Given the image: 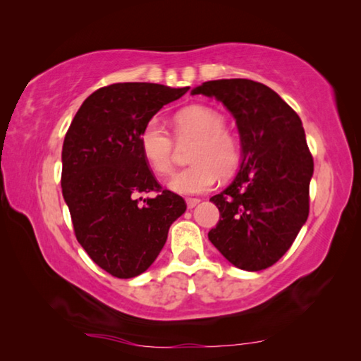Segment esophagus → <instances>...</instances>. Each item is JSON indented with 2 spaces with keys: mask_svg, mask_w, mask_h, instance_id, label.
<instances>
[{
  "mask_svg": "<svg viewBox=\"0 0 361 361\" xmlns=\"http://www.w3.org/2000/svg\"><path fill=\"white\" fill-rule=\"evenodd\" d=\"M199 204H200V199H188V200H186L188 209H194V207L199 205Z\"/></svg>",
  "mask_w": 361,
  "mask_h": 361,
  "instance_id": "obj_1",
  "label": "esophagus"
}]
</instances>
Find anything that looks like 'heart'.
Masks as SVG:
<instances>
[{
  "instance_id": "obj_1",
  "label": "heart",
  "mask_w": 361,
  "mask_h": 361,
  "mask_svg": "<svg viewBox=\"0 0 361 361\" xmlns=\"http://www.w3.org/2000/svg\"><path fill=\"white\" fill-rule=\"evenodd\" d=\"M223 116L207 106H188L173 119L178 143L194 142L189 162L192 166L176 172L169 188L176 194H202L215 185L218 175L231 176L239 167L240 149L235 138L224 129ZM140 151L152 172L167 175L173 167L175 142L157 121H149L140 133Z\"/></svg>"
}]
</instances>
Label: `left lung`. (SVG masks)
<instances>
[{
	"label": "left lung",
	"mask_w": 361,
	"mask_h": 361,
	"mask_svg": "<svg viewBox=\"0 0 361 361\" xmlns=\"http://www.w3.org/2000/svg\"><path fill=\"white\" fill-rule=\"evenodd\" d=\"M234 116L242 162L231 185L210 199L219 210L209 240L231 264L262 271L288 252L309 216L314 159L299 116L252 79H218L191 90Z\"/></svg>",
	"instance_id": "1"
}]
</instances>
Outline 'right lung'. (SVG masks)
<instances>
[{"mask_svg": "<svg viewBox=\"0 0 361 361\" xmlns=\"http://www.w3.org/2000/svg\"><path fill=\"white\" fill-rule=\"evenodd\" d=\"M189 87L119 82L95 90L71 121L62 149V194L78 242L118 279L148 269L166 245L183 197L164 189L140 151V133ZM156 190L154 198L141 194Z\"/></svg>", "mask_w": 361, "mask_h": 361, "instance_id": "obj_1", "label": "right lung"}]
</instances>
